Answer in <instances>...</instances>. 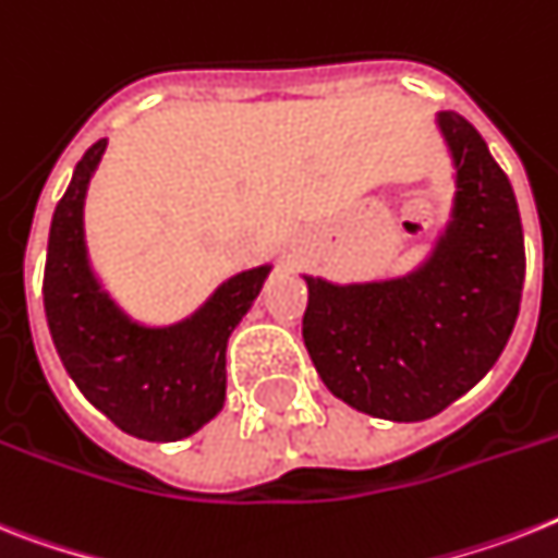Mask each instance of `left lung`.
Segmentation results:
<instances>
[{
  "mask_svg": "<svg viewBox=\"0 0 558 558\" xmlns=\"http://www.w3.org/2000/svg\"><path fill=\"white\" fill-rule=\"evenodd\" d=\"M452 166L447 223L404 275L310 289L303 343L320 381L352 410L424 421L482 381L510 341L524 287V234L513 185L482 134L438 111Z\"/></svg>",
  "mask_w": 558,
  "mask_h": 558,
  "instance_id": "left-lung-1",
  "label": "left lung"
}]
</instances>
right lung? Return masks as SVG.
<instances>
[{"label": "right lung", "mask_w": 558, "mask_h": 558, "mask_svg": "<svg viewBox=\"0 0 558 558\" xmlns=\"http://www.w3.org/2000/svg\"><path fill=\"white\" fill-rule=\"evenodd\" d=\"M108 140L76 162L57 203L45 260V315L59 361L90 404L143 441H180L206 427L226 401V347L269 278L271 264L226 278L171 324L134 318L94 269L85 197Z\"/></svg>", "instance_id": "1"}]
</instances>
